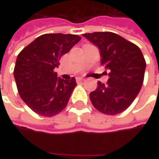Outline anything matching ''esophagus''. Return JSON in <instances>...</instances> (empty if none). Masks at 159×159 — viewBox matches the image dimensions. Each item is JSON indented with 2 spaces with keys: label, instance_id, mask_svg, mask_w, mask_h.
<instances>
[{
  "label": "esophagus",
  "instance_id": "obj_1",
  "mask_svg": "<svg viewBox=\"0 0 159 159\" xmlns=\"http://www.w3.org/2000/svg\"><path fill=\"white\" fill-rule=\"evenodd\" d=\"M84 80H84L83 78H80H80H77V81H84Z\"/></svg>",
  "mask_w": 159,
  "mask_h": 159
}]
</instances>
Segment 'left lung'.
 I'll return each instance as SVG.
<instances>
[{"mask_svg":"<svg viewBox=\"0 0 159 159\" xmlns=\"http://www.w3.org/2000/svg\"><path fill=\"white\" fill-rule=\"evenodd\" d=\"M83 36L99 48L101 64L109 71L106 84L98 81L97 89L89 94L91 102L103 114H119L131 105L143 86V55L135 44L114 33L95 32Z\"/></svg>","mask_w":159,"mask_h":159,"instance_id":"obj_1","label":"left lung"}]
</instances>
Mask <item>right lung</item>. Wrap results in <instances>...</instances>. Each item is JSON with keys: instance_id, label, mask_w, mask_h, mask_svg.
<instances>
[{"instance_id": "obj_1", "label": "right lung", "mask_w": 159, "mask_h": 159, "mask_svg": "<svg viewBox=\"0 0 159 159\" xmlns=\"http://www.w3.org/2000/svg\"><path fill=\"white\" fill-rule=\"evenodd\" d=\"M80 40L74 34H42L18 54L14 68L17 91L35 113L53 117L66 107L77 85L75 78H57L54 70Z\"/></svg>"}]
</instances>
